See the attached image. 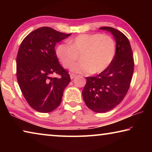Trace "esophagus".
<instances>
[{
	"mask_svg": "<svg viewBox=\"0 0 152 152\" xmlns=\"http://www.w3.org/2000/svg\"><path fill=\"white\" fill-rule=\"evenodd\" d=\"M70 78H71V79L74 78H75V76H76L75 74H70Z\"/></svg>",
	"mask_w": 152,
	"mask_h": 152,
	"instance_id": "34e87169",
	"label": "esophagus"
}]
</instances>
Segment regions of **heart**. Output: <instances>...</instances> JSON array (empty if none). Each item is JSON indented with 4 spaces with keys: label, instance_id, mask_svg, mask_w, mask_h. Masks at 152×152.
Wrapping results in <instances>:
<instances>
[{
    "label": "heart",
    "instance_id": "1",
    "mask_svg": "<svg viewBox=\"0 0 152 152\" xmlns=\"http://www.w3.org/2000/svg\"><path fill=\"white\" fill-rule=\"evenodd\" d=\"M59 45L56 56L65 68H69L81 55V62L71 67L74 73L89 74L102 72L112 63L116 52V43L109 35L81 34Z\"/></svg>",
    "mask_w": 152,
    "mask_h": 152
}]
</instances>
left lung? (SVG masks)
<instances>
[{
	"instance_id": "obj_1",
	"label": "left lung",
	"mask_w": 152,
	"mask_h": 152,
	"mask_svg": "<svg viewBox=\"0 0 152 152\" xmlns=\"http://www.w3.org/2000/svg\"><path fill=\"white\" fill-rule=\"evenodd\" d=\"M99 29L113 35L116 52L106 70L96 76L86 77L82 97L90 109L102 113L114 109L124 99L130 86L134 62L129 41L122 32L110 27Z\"/></svg>"
}]
</instances>
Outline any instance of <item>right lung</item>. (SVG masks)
I'll use <instances>...</instances> for the list:
<instances>
[{"instance_id": "add662e5", "label": "right lung", "mask_w": 152, "mask_h": 152, "mask_svg": "<svg viewBox=\"0 0 152 152\" xmlns=\"http://www.w3.org/2000/svg\"><path fill=\"white\" fill-rule=\"evenodd\" d=\"M71 35L48 27L31 32L23 40L17 57V78L23 94L33 109L50 113L60 104L70 82L68 72L59 64L55 46ZM58 73L60 78H52Z\"/></svg>"}]
</instances>
